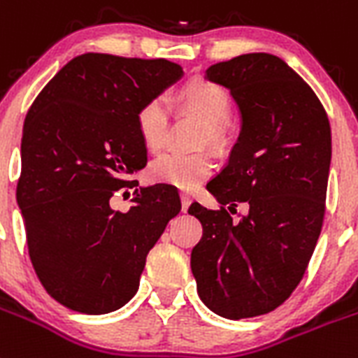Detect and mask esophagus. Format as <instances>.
<instances>
[{
  "label": "esophagus",
  "instance_id": "34e87169",
  "mask_svg": "<svg viewBox=\"0 0 358 358\" xmlns=\"http://www.w3.org/2000/svg\"><path fill=\"white\" fill-rule=\"evenodd\" d=\"M191 201L192 200H191V196H189V194H182V210H183V213H187Z\"/></svg>",
  "mask_w": 358,
  "mask_h": 358
}]
</instances>
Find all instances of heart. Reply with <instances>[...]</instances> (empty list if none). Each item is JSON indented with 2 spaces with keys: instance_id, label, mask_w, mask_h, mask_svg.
Instances as JSON below:
<instances>
[{
  "instance_id": "heart-1",
  "label": "heart",
  "mask_w": 358,
  "mask_h": 358,
  "mask_svg": "<svg viewBox=\"0 0 358 358\" xmlns=\"http://www.w3.org/2000/svg\"><path fill=\"white\" fill-rule=\"evenodd\" d=\"M182 99L189 110L194 111L209 127L210 136H217L220 129H223L231 120V97L222 86L207 80H192L182 90ZM167 124L169 102L164 95L145 101L136 113L138 135L145 148L151 151H157L164 145ZM213 169L214 164L209 155H183L169 151L149 164V178L182 191H194L205 178H209Z\"/></svg>"
}]
</instances>
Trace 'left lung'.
Segmentation results:
<instances>
[{
	"label": "left lung",
	"mask_w": 358,
	"mask_h": 358,
	"mask_svg": "<svg viewBox=\"0 0 358 358\" xmlns=\"http://www.w3.org/2000/svg\"><path fill=\"white\" fill-rule=\"evenodd\" d=\"M205 79L231 92L241 131L207 183L222 209L189 207L203 227L191 268L205 306L238 321L278 308L306 272L324 220L331 129L313 90L275 55H239ZM241 201L249 214L234 222Z\"/></svg>",
	"instance_id": "1"
}]
</instances>
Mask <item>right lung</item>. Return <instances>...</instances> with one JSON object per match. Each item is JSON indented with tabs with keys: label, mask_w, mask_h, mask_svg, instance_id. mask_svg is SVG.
<instances>
[{
	"label": "right lung",
	"mask_w": 358,
	"mask_h": 358,
	"mask_svg": "<svg viewBox=\"0 0 358 358\" xmlns=\"http://www.w3.org/2000/svg\"><path fill=\"white\" fill-rule=\"evenodd\" d=\"M183 76L166 59L73 57L30 106L21 138L17 205L29 256L45 290L80 313H110L131 299L148 252L180 196L136 189L127 213L111 209L127 176L148 164L136 113Z\"/></svg>",
	"instance_id": "1"
}]
</instances>
